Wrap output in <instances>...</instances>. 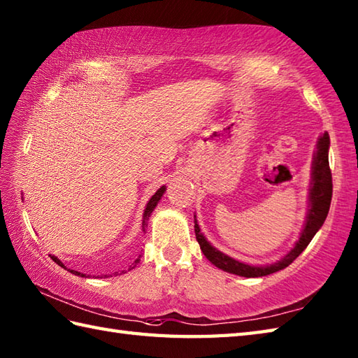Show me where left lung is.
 Here are the masks:
<instances>
[{"instance_id":"left-lung-1","label":"left lung","mask_w":358,"mask_h":358,"mask_svg":"<svg viewBox=\"0 0 358 358\" xmlns=\"http://www.w3.org/2000/svg\"><path fill=\"white\" fill-rule=\"evenodd\" d=\"M328 150H329V135L324 134L322 138L318 140V144H317V155L314 158V169H313L314 181H313V187H310V200H309L310 209L308 212L306 224H305V229L301 232L300 240L296 241V245L294 246L291 252L281 258L280 262L273 263L271 266H249L245 263H240L237 260H234V258L224 255L223 252H220V250H217L215 248H212L210 243L203 237V234L200 232V227L195 222L196 241H199L204 257H206L212 264H215L217 268L229 273H235V275L248 277V278L264 277V275H269V273L287 268V266L306 249L310 240L314 238L317 231L323 226L326 217H328L331 200H332V173L329 167Z\"/></svg>"}]
</instances>
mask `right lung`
Here are the masks:
<instances>
[{
	"label": "right lung",
	"mask_w": 358,
	"mask_h": 358,
	"mask_svg": "<svg viewBox=\"0 0 358 358\" xmlns=\"http://www.w3.org/2000/svg\"><path fill=\"white\" fill-rule=\"evenodd\" d=\"M164 186L163 187H159L158 189V191L154 194V195H152V199L149 200V203H148V206H146V209H144V214H143V224H146V220L150 217V214H152V210H154L155 209V206H157V203L159 201V199H162V196H163V194H164ZM52 260L53 262H55L58 266H62V268H64V264L62 263V262H59L58 260V258L57 257H53L52 255ZM140 263V257L138 258H136V260L132 263V268H129V269H134L135 268V266L136 264H138ZM72 273H75V275H81V277H85L86 275V273H81V272H78V271H71Z\"/></svg>",
	"instance_id": "right-lung-1"
}]
</instances>
